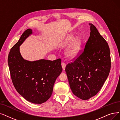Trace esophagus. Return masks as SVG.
<instances>
[{"mask_svg": "<svg viewBox=\"0 0 120 120\" xmlns=\"http://www.w3.org/2000/svg\"><path fill=\"white\" fill-rule=\"evenodd\" d=\"M61 66L62 68H63V70H64L65 68V66H66V64L64 63H61Z\"/></svg>", "mask_w": 120, "mask_h": 120, "instance_id": "34e87169", "label": "esophagus"}]
</instances>
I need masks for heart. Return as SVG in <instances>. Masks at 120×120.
<instances>
[{"label":"heart","mask_w":120,"mask_h":120,"mask_svg":"<svg viewBox=\"0 0 120 120\" xmlns=\"http://www.w3.org/2000/svg\"><path fill=\"white\" fill-rule=\"evenodd\" d=\"M69 44L70 46L65 52V55L68 58L72 59L79 54L82 45V39L79 36L74 38L73 35L69 34L66 37L63 46H66Z\"/></svg>","instance_id":"heart-1"}]
</instances>
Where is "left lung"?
Segmentation results:
<instances>
[{"label": "left lung", "mask_w": 120, "mask_h": 120, "mask_svg": "<svg viewBox=\"0 0 120 120\" xmlns=\"http://www.w3.org/2000/svg\"><path fill=\"white\" fill-rule=\"evenodd\" d=\"M84 51L65 68L70 89L79 98L87 100L96 95L109 75L111 58L108 44L92 23Z\"/></svg>", "instance_id": "8db88e82"}]
</instances>
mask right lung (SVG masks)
Returning <instances> with one entry per match:
<instances>
[{"mask_svg": "<svg viewBox=\"0 0 120 120\" xmlns=\"http://www.w3.org/2000/svg\"><path fill=\"white\" fill-rule=\"evenodd\" d=\"M32 33L30 28L22 33L9 52L8 64L13 84L18 93L28 101L41 104L51 97L56 80L63 68L60 59L30 61L23 58L20 46Z\"/></svg>", "mask_w": 120, "mask_h": 120, "instance_id": "1", "label": "right lung"}]
</instances>
